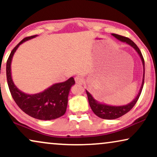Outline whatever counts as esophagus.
<instances>
[{
    "label": "esophagus",
    "instance_id": "esophagus-1",
    "mask_svg": "<svg viewBox=\"0 0 157 157\" xmlns=\"http://www.w3.org/2000/svg\"><path fill=\"white\" fill-rule=\"evenodd\" d=\"M75 81H76V82L77 83L82 84V83L84 82V78H83L81 76H77L75 77Z\"/></svg>",
    "mask_w": 157,
    "mask_h": 157
}]
</instances>
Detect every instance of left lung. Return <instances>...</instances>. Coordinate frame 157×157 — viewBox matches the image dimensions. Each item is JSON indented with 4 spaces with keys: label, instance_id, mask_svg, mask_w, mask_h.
Returning <instances> with one entry per match:
<instances>
[{
    "label": "left lung",
    "instance_id": "obj_1",
    "mask_svg": "<svg viewBox=\"0 0 157 157\" xmlns=\"http://www.w3.org/2000/svg\"><path fill=\"white\" fill-rule=\"evenodd\" d=\"M113 36H114L116 38H117L118 40H119L120 41L124 42L126 44H127L132 47L133 48L135 49V51L138 53L139 56L141 58V61H142L143 64V68H144V73H143V79H142V83H141L140 90H139V94H137L136 98L132 101V102H130L129 104L126 105H123V106H110V105H107L105 104H101L97 101L96 99H94L93 96L91 94L89 93L87 90H86V91L87 96H88V100H89V103L90 106L93 111V112L97 116V117L101 118L104 119H118V118L122 117V116L126 114V113L128 112L134 106V105L136 104V103L138 101L139 96L141 95V91H142L143 86H144V74H145V69H144V60L143 56L141 54V51L139 50L138 46L135 44L134 42H133L132 40L129 39L128 38L124 37V36L118 35V34L112 33L111 34Z\"/></svg>",
    "mask_w": 157,
    "mask_h": 157
}]
</instances>
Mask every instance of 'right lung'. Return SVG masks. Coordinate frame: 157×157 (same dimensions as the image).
Instances as JSON below:
<instances>
[{
	"mask_svg": "<svg viewBox=\"0 0 157 157\" xmlns=\"http://www.w3.org/2000/svg\"><path fill=\"white\" fill-rule=\"evenodd\" d=\"M37 35L26 37L13 49L6 63V77L11 96L19 108L30 117L39 120L56 119L64 115L68 104V96L71 88L75 84L71 77L62 83H55L44 91L36 94H27L19 90L14 84L11 76V61L17 49L23 42Z\"/></svg>",
	"mask_w": 157,
	"mask_h": 157,
	"instance_id": "add662e5",
	"label": "right lung"
}]
</instances>
